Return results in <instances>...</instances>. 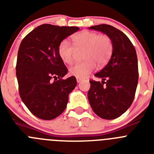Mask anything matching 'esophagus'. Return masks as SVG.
<instances>
[{"label": "esophagus", "mask_w": 154, "mask_h": 154, "mask_svg": "<svg viewBox=\"0 0 154 154\" xmlns=\"http://www.w3.org/2000/svg\"><path fill=\"white\" fill-rule=\"evenodd\" d=\"M76 80H77V82H78V83H79V82H81L82 81V79H79V78L76 79Z\"/></svg>", "instance_id": "1"}]
</instances>
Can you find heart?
<instances>
[{
    "label": "heart",
    "mask_w": 154,
    "mask_h": 154,
    "mask_svg": "<svg viewBox=\"0 0 154 154\" xmlns=\"http://www.w3.org/2000/svg\"><path fill=\"white\" fill-rule=\"evenodd\" d=\"M72 45L67 40L59 43L58 53L65 63L72 62L75 49H84L83 59L85 62L72 65L69 73L79 79H85L96 68L106 64L112 54V43L106 35H98L96 32L82 31L75 34L72 38Z\"/></svg>",
    "instance_id": "b5f03b06"
}]
</instances>
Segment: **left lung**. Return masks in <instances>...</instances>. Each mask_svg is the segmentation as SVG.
I'll return each instance as SVG.
<instances>
[{
    "label": "left lung",
    "mask_w": 154,
    "mask_h": 154,
    "mask_svg": "<svg viewBox=\"0 0 154 154\" xmlns=\"http://www.w3.org/2000/svg\"><path fill=\"white\" fill-rule=\"evenodd\" d=\"M89 29L101 31L110 38L112 54L109 62L95 76L102 82L90 80L88 92L94 112L105 119H114L124 113L133 103L138 83V62L132 42L123 32L108 24Z\"/></svg>",
    "instance_id": "left-lung-1"
}]
</instances>
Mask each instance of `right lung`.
<instances>
[{
  "label": "right lung",
  "instance_id": "add662e5",
  "mask_svg": "<svg viewBox=\"0 0 154 154\" xmlns=\"http://www.w3.org/2000/svg\"><path fill=\"white\" fill-rule=\"evenodd\" d=\"M79 30L78 27L42 24L20 45L16 65L19 94L30 112L39 119L50 120L61 115L69 94L76 86L75 76L62 79L68 69L58 55V47Z\"/></svg>",
  "mask_w": 154,
  "mask_h": 154
}]
</instances>
